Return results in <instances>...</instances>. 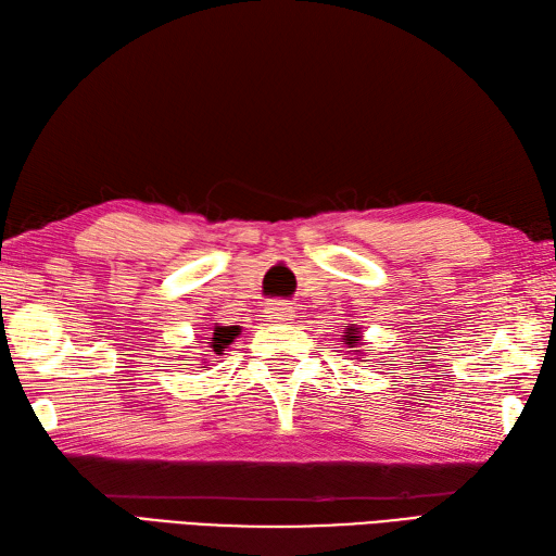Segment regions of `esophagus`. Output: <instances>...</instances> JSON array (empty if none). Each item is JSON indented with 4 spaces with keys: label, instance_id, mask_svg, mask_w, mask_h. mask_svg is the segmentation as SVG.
<instances>
[{
    "label": "esophagus",
    "instance_id": "obj_1",
    "mask_svg": "<svg viewBox=\"0 0 556 556\" xmlns=\"http://www.w3.org/2000/svg\"><path fill=\"white\" fill-rule=\"evenodd\" d=\"M264 314H266V318H268L270 323H290V320H294V308H292V304H288V302H274V304H268Z\"/></svg>",
    "mask_w": 556,
    "mask_h": 556
}]
</instances>
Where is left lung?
<instances>
[{
	"mask_svg": "<svg viewBox=\"0 0 556 556\" xmlns=\"http://www.w3.org/2000/svg\"><path fill=\"white\" fill-rule=\"evenodd\" d=\"M344 328H346V332L342 334L344 337V342H346V346L351 349V346H356L361 340H358V330L361 328H356V325H344Z\"/></svg>",
	"mask_w": 556,
	"mask_h": 556,
	"instance_id": "8db88e82",
	"label": "left lung"
}]
</instances>
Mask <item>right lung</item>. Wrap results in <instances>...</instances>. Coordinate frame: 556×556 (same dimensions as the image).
<instances>
[{
  "mask_svg": "<svg viewBox=\"0 0 556 556\" xmlns=\"http://www.w3.org/2000/svg\"><path fill=\"white\" fill-rule=\"evenodd\" d=\"M238 334H240L238 325H216L207 344H210V349L214 351V354H222V351H224L228 344H231Z\"/></svg>",
  "mask_w": 556,
  "mask_h": 556,
  "instance_id": "1",
  "label": "right lung"
}]
</instances>
